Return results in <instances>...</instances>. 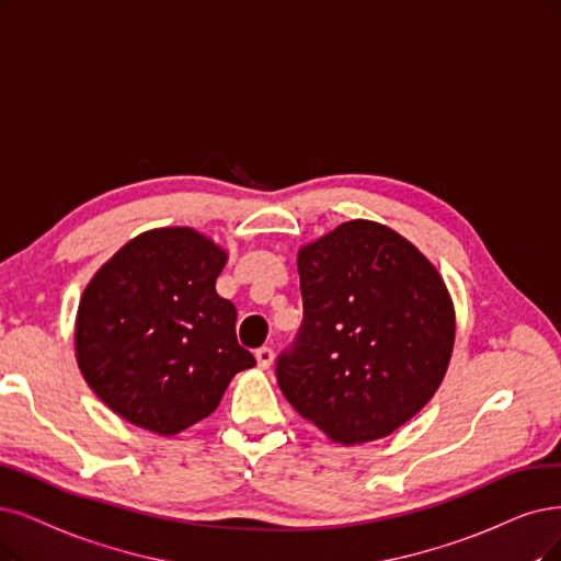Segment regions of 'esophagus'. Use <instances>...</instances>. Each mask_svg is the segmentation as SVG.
<instances>
[{"mask_svg":"<svg viewBox=\"0 0 561 561\" xmlns=\"http://www.w3.org/2000/svg\"><path fill=\"white\" fill-rule=\"evenodd\" d=\"M273 360H275V351L270 348V346H261V348L256 351V363H259L261 369H270V365H273Z\"/></svg>","mask_w":561,"mask_h":561,"instance_id":"esophagus-1","label":"esophagus"}]
</instances>
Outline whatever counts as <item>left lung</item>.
Wrapping results in <instances>:
<instances>
[{
    "label": "left lung",
    "instance_id": "obj_1",
    "mask_svg": "<svg viewBox=\"0 0 561 561\" xmlns=\"http://www.w3.org/2000/svg\"><path fill=\"white\" fill-rule=\"evenodd\" d=\"M302 325L277 383L302 419L344 446L388 437L432 400L455 344V309L416 244L369 219L298 252Z\"/></svg>",
    "mask_w": 561,
    "mask_h": 561
}]
</instances>
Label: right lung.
I'll list each match as a JSON object with an SVG mask.
<instances>
[{
	"mask_svg": "<svg viewBox=\"0 0 561 561\" xmlns=\"http://www.w3.org/2000/svg\"><path fill=\"white\" fill-rule=\"evenodd\" d=\"M226 259L190 226L152 228L85 286L76 360L119 419L173 437L210 416L238 371L256 365L236 340L233 302L215 288Z\"/></svg>",
	"mask_w": 561,
	"mask_h": 561,
	"instance_id": "add662e5",
	"label": "right lung"
}]
</instances>
